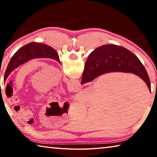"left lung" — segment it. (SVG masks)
I'll list each match as a JSON object with an SVG mask.
<instances>
[{"mask_svg": "<svg viewBox=\"0 0 157 157\" xmlns=\"http://www.w3.org/2000/svg\"><path fill=\"white\" fill-rule=\"evenodd\" d=\"M35 58H50L60 63L59 55L52 47L44 44L32 42V43L25 45L21 48L18 50L13 55L5 71L4 82L6 80L7 77L15 68L23 63L28 62L29 60L35 59ZM9 86L7 85L6 89Z\"/></svg>", "mask_w": 157, "mask_h": 157, "instance_id": "obj_1", "label": "left lung"}]
</instances>
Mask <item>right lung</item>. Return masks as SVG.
<instances>
[{
    "mask_svg": "<svg viewBox=\"0 0 157 157\" xmlns=\"http://www.w3.org/2000/svg\"><path fill=\"white\" fill-rule=\"evenodd\" d=\"M110 72L131 73L140 77L151 91V84L144 66L136 55L116 45H105L89 55L82 74L81 84Z\"/></svg>",
    "mask_w": 157,
    "mask_h": 157,
    "instance_id": "right-lung-1",
    "label": "right lung"
}]
</instances>
